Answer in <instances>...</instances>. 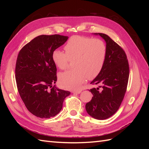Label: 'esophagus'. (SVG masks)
<instances>
[{"mask_svg":"<svg viewBox=\"0 0 149 149\" xmlns=\"http://www.w3.org/2000/svg\"><path fill=\"white\" fill-rule=\"evenodd\" d=\"M81 92V90H76V91H72V93H80Z\"/></svg>","mask_w":149,"mask_h":149,"instance_id":"34e87169","label":"esophagus"}]
</instances>
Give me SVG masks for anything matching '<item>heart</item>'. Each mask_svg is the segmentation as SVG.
Segmentation results:
<instances>
[{
    "label": "heart",
    "mask_w": 149,
    "mask_h": 149,
    "mask_svg": "<svg viewBox=\"0 0 149 149\" xmlns=\"http://www.w3.org/2000/svg\"><path fill=\"white\" fill-rule=\"evenodd\" d=\"M65 53L56 49L52 53V59L60 70L67 68L69 61H72L74 68L61 73L59 81L63 87L75 90L86 77L93 79L100 73L107 56V47L99 38L75 35L71 36L64 47Z\"/></svg>",
    "instance_id": "b5f03b06"
}]
</instances>
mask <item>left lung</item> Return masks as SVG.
Returning <instances> with one entry per match:
<instances>
[{
	"label": "left lung",
	"mask_w": 149,
	"mask_h": 149,
	"mask_svg": "<svg viewBox=\"0 0 149 149\" xmlns=\"http://www.w3.org/2000/svg\"><path fill=\"white\" fill-rule=\"evenodd\" d=\"M97 34L106 41L107 56L102 70L91 82L100 86L90 90L93 96L86 103V109L93 118L105 120L113 115L121 105L127 90L129 66L127 55L118 44L105 34Z\"/></svg>",
	"instance_id": "8db88e82"
}]
</instances>
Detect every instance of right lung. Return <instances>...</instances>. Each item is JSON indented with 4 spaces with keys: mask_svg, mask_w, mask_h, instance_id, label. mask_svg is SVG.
I'll return each instance as SVG.
<instances>
[{
    "mask_svg": "<svg viewBox=\"0 0 149 149\" xmlns=\"http://www.w3.org/2000/svg\"><path fill=\"white\" fill-rule=\"evenodd\" d=\"M68 38L59 34L40 35L24 45L18 54L15 79L18 93L27 110L41 118L58 114L70 94L53 86L57 81V68L52 53Z\"/></svg>",
    "mask_w": 149,
    "mask_h": 149,
    "instance_id": "1",
    "label": "right lung"
}]
</instances>
